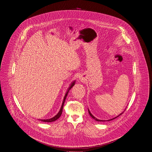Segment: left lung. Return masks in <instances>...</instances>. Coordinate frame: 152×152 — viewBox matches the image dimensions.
Instances as JSON below:
<instances>
[{
    "mask_svg": "<svg viewBox=\"0 0 152 152\" xmlns=\"http://www.w3.org/2000/svg\"><path fill=\"white\" fill-rule=\"evenodd\" d=\"M88 113H89L90 115V116H91L92 118H93V119H95L96 121H102H102H103V120H100V119H97V118H95V117H94V116H93V115L91 114V113L90 112V111H89V110H88ZM123 114V113H122L121 114H120L119 115H118V116H117V117H115V118H113V119H108V120H107V121H110L113 120V119H115V118H117L118 117H119V115H121V114Z\"/></svg>",
    "mask_w": 152,
    "mask_h": 152,
    "instance_id": "1",
    "label": "left lung"
}]
</instances>
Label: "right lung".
I'll use <instances>...</instances> for the list:
<instances>
[{
	"instance_id": "right-lung-1",
	"label": "right lung",
	"mask_w": 152,
	"mask_h": 152,
	"mask_svg": "<svg viewBox=\"0 0 152 152\" xmlns=\"http://www.w3.org/2000/svg\"><path fill=\"white\" fill-rule=\"evenodd\" d=\"M74 84H75V82H72V83L70 85V87L69 88V90H68V91L66 92V94H65V97H64V101H63V102H62V104L61 110H60V111H59V113H58V114H56V115L54 117H53V118H50V119H39V121H42V122H53V121H56V119H58V118L61 117V114H62V110H63L64 105V103H65V99H66V97H67V96H68V93H69V90L74 86Z\"/></svg>"
}]
</instances>
